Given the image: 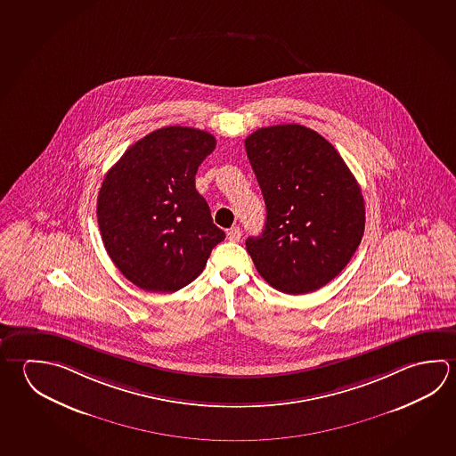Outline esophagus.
<instances>
[{"label":"esophagus","mask_w":456,"mask_h":456,"mask_svg":"<svg viewBox=\"0 0 456 456\" xmlns=\"http://www.w3.org/2000/svg\"><path fill=\"white\" fill-rule=\"evenodd\" d=\"M227 239L231 240V241H240V239H241V231H240V227H232V229H229V232H227Z\"/></svg>","instance_id":"34e87169"}]
</instances>
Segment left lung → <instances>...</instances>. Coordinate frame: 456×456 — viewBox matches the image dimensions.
<instances>
[{
  "mask_svg": "<svg viewBox=\"0 0 456 456\" xmlns=\"http://www.w3.org/2000/svg\"><path fill=\"white\" fill-rule=\"evenodd\" d=\"M265 203V225L247 251L271 287L311 293L351 261L365 231L355 177L327 139L303 125H275L245 139Z\"/></svg>",
  "mask_w": 456,
  "mask_h": 456,
  "instance_id": "8db88e82",
  "label": "left lung"
}]
</instances>
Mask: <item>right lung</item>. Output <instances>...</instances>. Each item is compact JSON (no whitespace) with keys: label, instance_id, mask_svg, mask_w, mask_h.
I'll use <instances>...</instances> for the list:
<instances>
[{"label":"right lung","instance_id":"obj_1","mask_svg":"<svg viewBox=\"0 0 456 456\" xmlns=\"http://www.w3.org/2000/svg\"><path fill=\"white\" fill-rule=\"evenodd\" d=\"M207 131L157 129L109 169L97 197V224L118 271L136 287L175 293L200 275L225 239L195 189L201 161L215 151Z\"/></svg>","mask_w":456,"mask_h":456}]
</instances>
